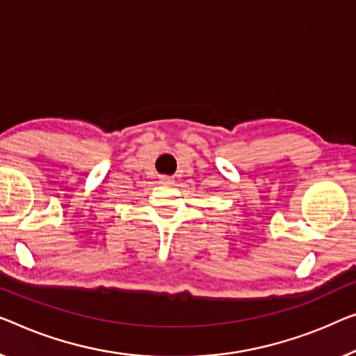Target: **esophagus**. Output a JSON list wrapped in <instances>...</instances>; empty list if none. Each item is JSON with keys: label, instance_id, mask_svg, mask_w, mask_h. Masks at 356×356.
Listing matches in <instances>:
<instances>
[{"label": "esophagus", "instance_id": "obj_1", "mask_svg": "<svg viewBox=\"0 0 356 356\" xmlns=\"http://www.w3.org/2000/svg\"><path fill=\"white\" fill-rule=\"evenodd\" d=\"M160 182H161V184H164V185H171V184H172V177H169V176H161V177H160Z\"/></svg>", "mask_w": 356, "mask_h": 356}]
</instances>
